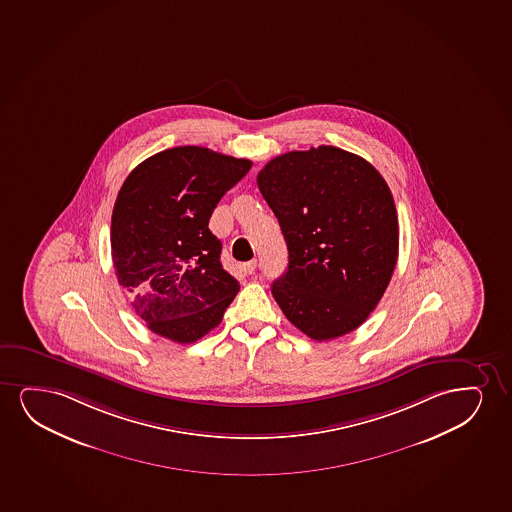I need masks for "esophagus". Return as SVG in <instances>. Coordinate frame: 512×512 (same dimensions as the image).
<instances>
[{"instance_id": "esophagus-1", "label": "esophagus", "mask_w": 512, "mask_h": 512, "mask_svg": "<svg viewBox=\"0 0 512 512\" xmlns=\"http://www.w3.org/2000/svg\"><path fill=\"white\" fill-rule=\"evenodd\" d=\"M255 267H257V260H248V262L241 264V269H243V273L245 274L255 273Z\"/></svg>"}]
</instances>
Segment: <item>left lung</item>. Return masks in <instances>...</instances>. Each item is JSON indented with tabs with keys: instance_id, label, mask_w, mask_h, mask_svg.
Returning a JSON list of instances; mask_svg holds the SVG:
<instances>
[{
	"instance_id": "obj_1",
	"label": "left lung",
	"mask_w": 512,
	"mask_h": 512,
	"mask_svg": "<svg viewBox=\"0 0 512 512\" xmlns=\"http://www.w3.org/2000/svg\"><path fill=\"white\" fill-rule=\"evenodd\" d=\"M257 184L288 246V269L273 283L286 319L319 342L356 330L398 262V215L384 177L358 154L319 146L276 156Z\"/></svg>"
}]
</instances>
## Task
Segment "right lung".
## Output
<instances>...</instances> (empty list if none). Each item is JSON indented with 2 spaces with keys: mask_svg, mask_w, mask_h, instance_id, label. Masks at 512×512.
<instances>
[{
  "mask_svg": "<svg viewBox=\"0 0 512 512\" xmlns=\"http://www.w3.org/2000/svg\"><path fill=\"white\" fill-rule=\"evenodd\" d=\"M252 161L182 146L154 154L123 182L111 219L120 285L151 332L191 344L219 325L239 290L208 229L220 198Z\"/></svg>",
  "mask_w": 512,
  "mask_h": 512,
  "instance_id": "right-lung-1",
  "label": "right lung"
}]
</instances>
